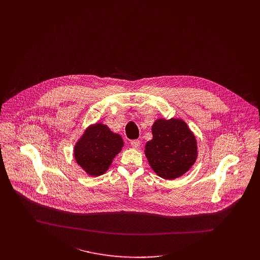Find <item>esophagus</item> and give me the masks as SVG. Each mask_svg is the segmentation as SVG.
Returning a JSON list of instances; mask_svg holds the SVG:
<instances>
[{
	"label": "esophagus",
	"instance_id": "34e87169",
	"mask_svg": "<svg viewBox=\"0 0 260 260\" xmlns=\"http://www.w3.org/2000/svg\"><path fill=\"white\" fill-rule=\"evenodd\" d=\"M130 145H131L132 148L138 149L140 147V145H141V142L139 140H132L130 142Z\"/></svg>",
	"mask_w": 260,
	"mask_h": 260
}]
</instances>
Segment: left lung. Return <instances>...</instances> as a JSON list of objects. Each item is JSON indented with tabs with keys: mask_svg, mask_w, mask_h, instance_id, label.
Wrapping results in <instances>:
<instances>
[{
	"mask_svg": "<svg viewBox=\"0 0 260 260\" xmlns=\"http://www.w3.org/2000/svg\"><path fill=\"white\" fill-rule=\"evenodd\" d=\"M152 135L145 155L157 175L172 180L191 168L197 158V145L185 122L158 119L152 126Z\"/></svg>",
	"mask_w": 260,
	"mask_h": 260,
	"instance_id": "8db88e82",
	"label": "left lung"
}]
</instances>
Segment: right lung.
Instances as JSON below:
<instances>
[{"label":"right lung","instance_id":"add662e5","mask_svg":"<svg viewBox=\"0 0 260 260\" xmlns=\"http://www.w3.org/2000/svg\"><path fill=\"white\" fill-rule=\"evenodd\" d=\"M123 140L120 135L102 124L90 127L75 146L77 163L91 176L107 171L113 158L121 151Z\"/></svg>","mask_w":260,"mask_h":260}]
</instances>
